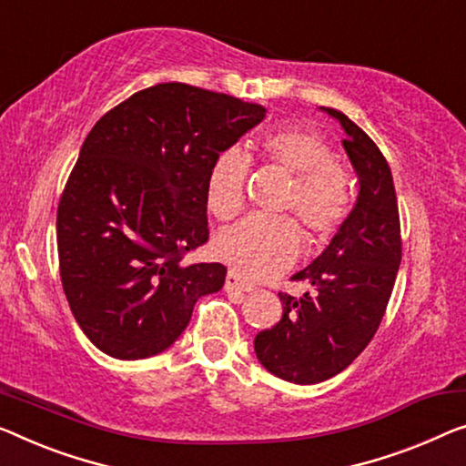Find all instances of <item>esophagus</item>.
<instances>
[{"instance_id":"esophagus-1","label":"esophagus","mask_w":466,"mask_h":466,"mask_svg":"<svg viewBox=\"0 0 466 466\" xmlns=\"http://www.w3.org/2000/svg\"><path fill=\"white\" fill-rule=\"evenodd\" d=\"M224 289H226V293H251L253 284L240 280V276L236 272H228Z\"/></svg>"}]
</instances>
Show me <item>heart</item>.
<instances>
[{"instance_id":"b5f03b06","label":"heart","mask_w":466,"mask_h":466,"mask_svg":"<svg viewBox=\"0 0 466 466\" xmlns=\"http://www.w3.org/2000/svg\"><path fill=\"white\" fill-rule=\"evenodd\" d=\"M263 161L280 167L290 186L280 211L295 213L309 242L324 245L343 226L353 203V179L337 161L330 144L316 131L278 127L259 137ZM251 161L238 148H226L215 158L207 177V209L218 219H232L245 205ZM301 236L290 218H247L213 240V253L242 278L274 276L297 259Z\"/></svg>"}]
</instances>
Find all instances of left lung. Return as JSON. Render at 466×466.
Listing matches in <instances>:
<instances>
[{"mask_svg":"<svg viewBox=\"0 0 466 466\" xmlns=\"http://www.w3.org/2000/svg\"><path fill=\"white\" fill-rule=\"evenodd\" d=\"M345 129L343 148L360 192L335 238L293 276L314 295L278 293L282 318L255 337L257 360L278 379L314 385L345 370L383 320L401 261L400 213L391 169L379 146L335 108H322Z\"/></svg>","mask_w":466,"mask_h":466,"instance_id":"1","label":"left lung"}]
</instances>
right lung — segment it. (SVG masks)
<instances>
[{"mask_svg": "<svg viewBox=\"0 0 466 466\" xmlns=\"http://www.w3.org/2000/svg\"><path fill=\"white\" fill-rule=\"evenodd\" d=\"M266 108L186 83H158L108 110L81 146L56 236L75 320L116 360L176 343L194 303L224 287L221 263H184L205 245L207 177Z\"/></svg>", "mask_w": 466, "mask_h": 466, "instance_id": "obj_1", "label": "right lung"}]
</instances>
